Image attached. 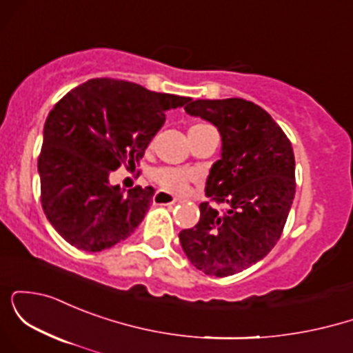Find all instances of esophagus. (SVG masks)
Segmentation results:
<instances>
[{
    "label": "esophagus",
    "mask_w": 353,
    "mask_h": 353,
    "mask_svg": "<svg viewBox=\"0 0 353 353\" xmlns=\"http://www.w3.org/2000/svg\"><path fill=\"white\" fill-rule=\"evenodd\" d=\"M152 202L156 205H171V204H176L177 199L174 196H171V194L163 192V190H157V192L154 194Z\"/></svg>",
    "instance_id": "esophagus-1"
}]
</instances>
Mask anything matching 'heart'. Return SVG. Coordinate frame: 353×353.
I'll return each mask as SVG.
<instances>
[{
  "label": "heart",
  "mask_w": 353,
  "mask_h": 353,
  "mask_svg": "<svg viewBox=\"0 0 353 353\" xmlns=\"http://www.w3.org/2000/svg\"><path fill=\"white\" fill-rule=\"evenodd\" d=\"M210 125L208 124H192L189 128V136L197 134V132L205 131ZM152 182H156L161 189L165 190L169 194H182L185 192L189 188L190 182L194 181V174L190 171H185V169L179 168H169V165H163V168L154 169L151 172Z\"/></svg>",
  "instance_id": "b5f03b06"
}]
</instances>
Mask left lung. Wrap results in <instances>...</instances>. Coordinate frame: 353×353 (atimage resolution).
Returning <instances> with one entry per match:
<instances>
[{
  "label": "left lung",
  "mask_w": 353,
  "mask_h": 353,
  "mask_svg": "<svg viewBox=\"0 0 353 353\" xmlns=\"http://www.w3.org/2000/svg\"><path fill=\"white\" fill-rule=\"evenodd\" d=\"M184 109L216 125L222 154L210 169L199 222L181 230L179 241L197 269L228 277L264 259L281 239L295 196L294 149L252 101L189 99Z\"/></svg>",
  "instance_id": "8db88e82"
}]
</instances>
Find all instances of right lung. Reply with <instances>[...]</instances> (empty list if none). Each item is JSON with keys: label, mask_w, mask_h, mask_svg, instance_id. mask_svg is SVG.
Instances as JSON below:
<instances>
[{"label": "right lung", "mask_w": 353, "mask_h": 353, "mask_svg": "<svg viewBox=\"0 0 353 353\" xmlns=\"http://www.w3.org/2000/svg\"><path fill=\"white\" fill-rule=\"evenodd\" d=\"M189 98L149 91L129 81L96 78L63 96L44 123L38 171L41 205L76 249L99 252L143 222L154 189L124 194L109 184L121 164L134 165L163 128L165 111Z\"/></svg>", "instance_id": "obj_1"}]
</instances>
